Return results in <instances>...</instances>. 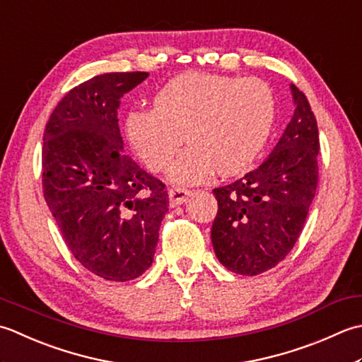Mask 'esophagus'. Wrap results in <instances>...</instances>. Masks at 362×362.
I'll use <instances>...</instances> for the list:
<instances>
[{"instance_id":"34e87169","label":"esophagus","mask_w":362,"mask_h":362,"mask_svg":"<svg viewBox=\"0 0 362 362\" xmlns=\"http://www.w3.org/2000/svg\"><path fill=\"white\" fill-rule=\"evenodd\" d=\"M168 197H170V202L173 206H178L182 204L190 197V190L182 187H173L168 192Z\"/></svg>"}]
</instances>
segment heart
<instances>
[{"mask_svg": "<svg viewBox=\"0 0 362 362\" xmlns=\"http://www.w3.org/2000/svg\"><path fill=\"white\" fill-rule=\"evenodd\" d=\"M275 101L259 79L187 73L172 79L154 97V107L132 110L127 132L151 170L170 164L186 140L168 180L198 184L212 173L238 175L253 164L270 136Z\"/></svg>", "mask_w": 362, "mask_h": 362, "instance_id": "1", "label": "heart"}]
</instances>
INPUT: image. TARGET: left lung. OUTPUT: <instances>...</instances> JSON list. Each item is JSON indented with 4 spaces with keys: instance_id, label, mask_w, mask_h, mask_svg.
<instances>
[{
    "instance_id": "left-lung-1",
    "label": "left lung",
    "mask_w": 362,
    "mask_h": 362,
    "mask_svg": "<svg viewBox=\"0 0 362 362\" xmlns=\"http://www.w3.org/2000/svg\"><path fill=\"white\" fill-rule=\"evenodd\" d=\"M289 87L293 115L269 158L242 180L212 190L218 203L214 252L238 275H259L284 259L317 190L319 128L305 93Z\"/></svg>"
}]
</instances>
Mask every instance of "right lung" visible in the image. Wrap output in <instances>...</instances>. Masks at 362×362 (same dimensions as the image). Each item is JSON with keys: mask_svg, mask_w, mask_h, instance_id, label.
<instances>
[{"mask_svg": "<svg viewBox=\"0 0 362 362\" xmlns=\"http://www.w3.org/2000/svg\"><path fill=\"white\" fill-rule=\"evenodd\" d=\"M145 71L106 73L59 101L43 134V195L83 267L107 281H129L153 264L168 211L165 186L123 150L120 98Z\"/></svg>", "mask_w": 362, "mask_h": 362, "instance_id": "1", "label": "right lung"}]
</instances>
